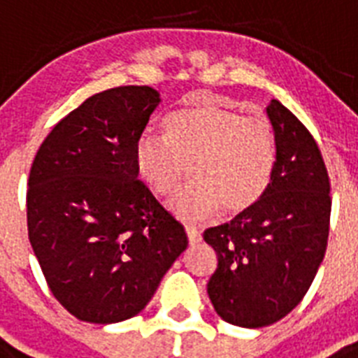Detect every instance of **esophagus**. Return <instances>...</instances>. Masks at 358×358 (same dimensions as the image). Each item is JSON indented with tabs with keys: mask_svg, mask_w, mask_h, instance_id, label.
Masks as SVG:
<instances>
[{
	"mask_svg": "<svg viewBox=\"0 0 358 358\" xmlns=\"http://www.w3.org/2000/svg\"><path fill=\"white\" fill-rule=\"evenodd\" d=\"M185 233H187V238H189V244H198L200 240H202V233L191 224H185Z\"/></svg>",
	"mask_w": 358,
	"mask_h": 358,
	"instance_id": "obj_1",
	"label": "esophagus"
}]
</instances>
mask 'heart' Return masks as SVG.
Here are the masks:
<instances>
[{"instance_id": "heart-1", "label": "heart", "mask_w": 358, "mask_h": 358, "mask_svg": "<svg viewBox=\"0 0 358 358\" xmlns=\"http://www.w3.org/2000/svg\"><path fill=\"white\" fill-rule=\"evenodd\" d=\"M165 136L142 134L134 169L158 196H173L191 173L193 185L173 200L184 218H206L224 207L238 215L257 206L273 180L276 142L266 120L215 103H193L164 122Z\"/></svg>"}]
</instances>
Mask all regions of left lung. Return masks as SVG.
<instances>
[{"mask_svg": "<svg viewBox=\"0 0 358 358\" xmlns=\"http://www.w3.org/2000/svg\"><path fill=\"white\" fill-rule=\"evenodd\" d=\"M276 165L262 200L203 240L218 266L207 282L215 311L240 327L278 322L300 304L324 260L329 176L315 138L278 100L267 105Z\"/></svg>", "mask_w": 358, "mask_h": 358, "instance_id": "obj_1", "label": "left lung"}]
</instances>
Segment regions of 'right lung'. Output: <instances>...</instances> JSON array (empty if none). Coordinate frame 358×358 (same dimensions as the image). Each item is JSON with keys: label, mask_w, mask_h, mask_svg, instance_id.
I'll return each mask as SVG.
<instances>
[{"label": "right lung", "mask_w": 358, "mask_h": 358, "mask_svg": "<svg viewBox=\"0 0 358 358\" xmlns=\"http://www.w3.org/2000/svg\"><path fill=\"white\" fill-rule=\"evenodd\" d=\"M158 103L147 85L98 92L54 125L32 162L29 240L52 295L83 322L140 313L187 248L184 225L134 169Z\"/></svg>", "instance_id": "add662e5"}]
</instances>
